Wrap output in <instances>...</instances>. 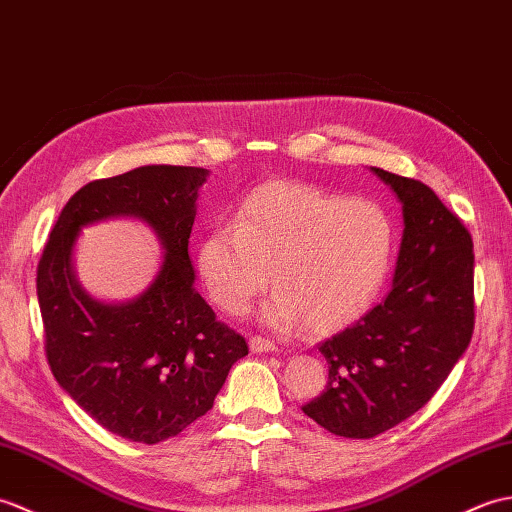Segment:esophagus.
Instances as JSON below:
<instances>
[{"label": "esophagus", "mask_w": 512, "mask_h": 512, "mask_svg": "<svg viewBox=\"0 0 512 512\" xmlns=\"http://www.w3.org/2000/svg\"><path fill=\"white\" fill-rule=\"evenodd\" d=\"M249 348H252V352H274L276 344L269 342V339H265V337L256 335V337L249 339Z\"/></svg>", "instance_id": "1"}]
</instances>
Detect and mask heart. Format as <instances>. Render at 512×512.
<instances>
[{
	"instance_id": "b5f03b06",
	"label": "heart",
	"mask_w": 512,
	"mask_h": 512,
	"mask_svg": "<svg viewBox=\"0 0 512 512\" xmlns=\"http://www.w3.org/2000/svg\"><path fill=\"white\" fill-rule=\"evenodd\" d=\"M394 223L370 199H348L298 179H271L234 221L199 243L197 269L212 302L241 317L269 287L265 322L278 333H333L368 311L390 274Z\"/></svg>"
}]
</instances>
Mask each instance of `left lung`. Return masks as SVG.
<instances>
[{"instance_id":"8db88e82","label":"left lung","mask_w":512,"mask_h":512,"mask_svg":"<svg viewBox=\"0 0 512 512\" xmlns=\"http://www.w3.org/2000/svg\"><path fill=\"white\" fill-rule=\"evenodd\" d=\"M403 203V241L381 304L320 344L326 390L302 412L344 438H374L416 414L467 350L473 241L423 181L372 168Z\"/></svg>"}]
</instances>
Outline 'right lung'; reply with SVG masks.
Returning a JSON list of instances; mask_svg holds the SVG:
<instances>
[{"label":"right lung","mask_w":512,"mask_h":512,"mask_svg":"<svg viewBox=\"0 0 512 512\" xmlns=\"http://www.w3.org/2000/svg\"><path fill=\"white\" fill-rule=\"evenodd\" d=\"M206 177L197 166H142L89 181L65 203L39 258L54 379L111 434L144 445L181 434L212 410L227 372L249 352L195 289L188 241ZM109 216L146 220L167 252L154 285L127 305L89 299L71 274L77 230Z\"/></svg>","instance_id":"1"}]
</instances>
